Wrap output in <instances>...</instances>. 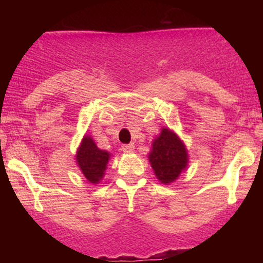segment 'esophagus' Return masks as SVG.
Here are the masks:
<instances>
[{"label":"esophagus","mask_w":263,"mask_h":263,"mask_svg":"<svg viewBox=\"0 0 263 263\" xmlns=\"http://www.w3.org/2000/svg\"><path fill=\"white\" fill-rule=\"evenodd\" d=\"M134 149H135V146L132 143H129V144H122V151L125 153H131V152H134Z\"/></svg>","instance_id":"34e87169"}]
</instances>
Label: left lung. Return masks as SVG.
Segmentation results:
<instances>
[{"mask_svg":"<svg viewBox=\"0 0 263 263\" xmlns=\"http://www.w3.org/2000/svg\"><path fill=\"white\" fill-rule=\"evenodd\" d=\"M148 158L157 178L162 183L168 184L176 180L186 167L188 153L176 134L163 128L159 137L153 141Z\"/></svg>","mask_w":263,"mask_h":263,"instance_id":"left-lung-1","label":"left lung"}]
</instances>
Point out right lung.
I'll list each match as a JSON object with an SVG mask.
<instances>
[{
  "label": "right lung",
  "mask_w": 263,
  "mask_h": 263,
  "mask_svg": "<svg viewBox=\"0 0 263 263\" xmlns=\"http://www.w3.org/2000/svg\"><path fill=\"white\" fill-rule=\"evenodd\" d=\"M110 155L106 151H101L96 147L91 137H84L78 151L77 162L81 172L90 183H99L106 170V164Z\"/></svg>",
  "instance_id": "1"
}]
</instances>
